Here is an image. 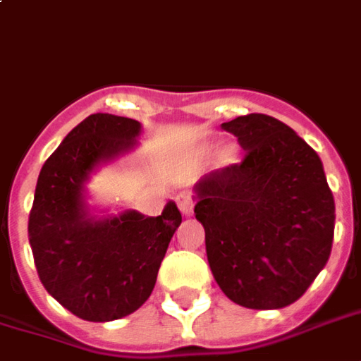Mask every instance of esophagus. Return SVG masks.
Returning a JSON list of instances; mask_svg holds the SVG:
<instances>
[{
    "instance_id": "34e87169",
    "label": "esophagus",
    "mask_w": 361,
    "mask_h": 361,
    "mask_svg": "<svg viewBox=\"0 0 361 361\" xmlns=\"http://www.w3.org/2000/svg\"><path fill=\"white\" fill-rule=\"evenodd\" d=\"M176 201H178V207H180L181 214L183 216H191L193 214V195L188 193V191H183V193H180L178 197H176Z\"/></svg>"
}]
</instances>
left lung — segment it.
<instances>
[{
	"instance_id": "left-lung-1",
	"label": "left lung",
	"mask_w": 361,
	"mask_h": 361,
	"mask_svg": "<svg viewBox=\"0 0 361 361\" xmlns=\"http://www.w3.org/2000/svg\"><path fill=\"white\" fill-rule=\"evenodd\" d=\"M245 149L239 164L193 188L208 266L239 306L277 310L306 293L329 260L335 201L323 164L293 128L268 114L224 122Z\"/></svg>"
}]
</instances>
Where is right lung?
<instances>
[{
	"label": "right lung",
	"instance_id": "right-lung-1",
	"mask_svg": "<svg viewBox=\"0 0 361 361\" xmlns=\"http://www.w3.org/2000/svg\"><path fill=\"white\" fill-rule=\"evenodd\" d=\"M137 120L90 114L45 160L34 193L28 239L45 290L85 322L133 314L151 296L181 214H106L92 207L87 183L99 168L137 149Z\"/></svg>",
	"mask_w": 361,
	"mask_h": 361
}]
</instances>
